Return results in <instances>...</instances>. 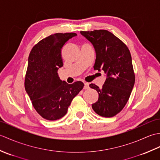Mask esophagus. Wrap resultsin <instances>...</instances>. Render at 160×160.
Instances as JSON below:
<instances>
[{"instance_id": "obj_1", "label": "esophagus", "mask_w": 160, "mask_h": 160, "mask_svg": "<svg viewBox=\"0 0 160 160\" xmlns=\"http://www.w3.org/2000/svg\"><path fill=\"white\" fill-rule=\"evenodd\" d=\"M84 89H89V84L86 82V83H84Z\"/></svg>"}]
</instances>
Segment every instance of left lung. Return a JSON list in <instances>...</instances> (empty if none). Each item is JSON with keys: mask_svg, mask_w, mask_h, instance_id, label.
<instances>
[{"mask_svg": "<svg viewBox=\"0 0 160 160\" xmlns=\"http://www.w3.org/2000/svg\"><path fill=\"white\" fill-rule=\"evenodd\" d=\"M80 33L92 43L96 51L94 69L102 70L107 74L102 88L89 84L99 95L92 108L102 117H113L125 107L135 84L130 51L121 40L107 30L81 31Z\"/></svg>", "mask_w": 160, "mask_h": 160, "instance_id": "1", "label": "left lung"}]
</instances>
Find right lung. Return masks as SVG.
<instances>
[{
  "label": "right lung",
  "instance_id": "add662e5",
  "mask_svg": "<svg viewBox=\"0 0 160 160\" xmlns=\"http://www.w3.org/2000/svg\"><path fill=\"white\" fill-rule=\"evenodd\" d=\"M76 35H50L37 43L29 53L25 88L33 107L45 120H56L65 115L71 101L84 87L81 81L69 84L58 75V70L63 66L62 47Z\"/></svg>",
  "mask_w": 160,
  "mask_h": 160
}]
</instances>
